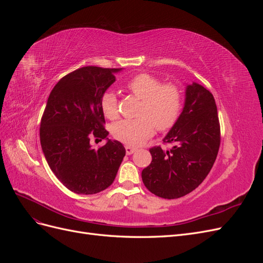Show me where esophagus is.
I'll return each mask as SVG.
<instances>
[{
    "mask_svg": "<svg viewBox=\"0 0 263 263\" xmlns=\"http://www.w3.org/2000/svg\"><path fill=\"white\" fill-rule=\"evenodd\" d=\"M125 149H126V154H127V155H128V156H129V155H133V154L135 153V151H136V150H137L136 148H134V147H130V146H126V147H125Z\"/></svg>",
    "mask_w": 263,
    "mask_h": 263,
    "instance_id": "1",
    "label": "esophagus"
}]
</instances>
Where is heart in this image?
Segmentation results:
<instances>
[{"label":"heart","mask_w":263,"mask_h":263,"mask_svg":"<svg viewBox=\"0 0 263 263\" xmlns=\"http://www.w3.org/2000/svg\"><path fill=\"white\" fill-rule=\"evenodd\" d=\"M135 98L141 100L138 118L125 119L116 123L112 135L127 146L137 147L153 136L155 127L160 132L172 128L180 116L183 95L179 85L162 83L160 79L149 73H139L130 78L125 84ZM101 108L110 121L118 117V100L112 91L102 95Z\"/></svg>","instance_id":"obj_1"}]
</instances>
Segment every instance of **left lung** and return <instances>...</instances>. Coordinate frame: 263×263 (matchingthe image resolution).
<instances>
[{
  "mask_svg": "<svg viewBox=\"0 0 263 263\" xmlns=\"http://www.w3.org/2000/svg\"><path fill=\"white\" fill-rule=\"evenodd\" d=\"M185 103L177 123L164 137L173 147L150 148L151 163L142 170L145 186L173 200L192 192L208 177L220 145V126L213 94L198 83L186 86Z\"/></svg>",
  "mask_w": 263,
  "mask_h": 263,
  "instance_id": "obj_1",
  "label": "left lung"
}]
</instances>
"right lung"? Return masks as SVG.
Listing matches in <instances>:
<instances>
[{
  "label": "right lung",
  "mask_w": 263,
  "mask_h": 263,
  "mask_svg": "<svg viewBox=\"0 0 263 263\" xmlns=\"http://www.w3.org/2000/svg\"><path fill=\"white\" fill-rule=\"evenodd\" d=\"M121 69L83 67L60 79L47 101L41 122V144L49 168L78 194H95L115 180L126 150L117 140L92 148L91 140L105 139L102 95Z\"/></svg>",
  "instance_id": "right-lung-1"
}]
</instances>
